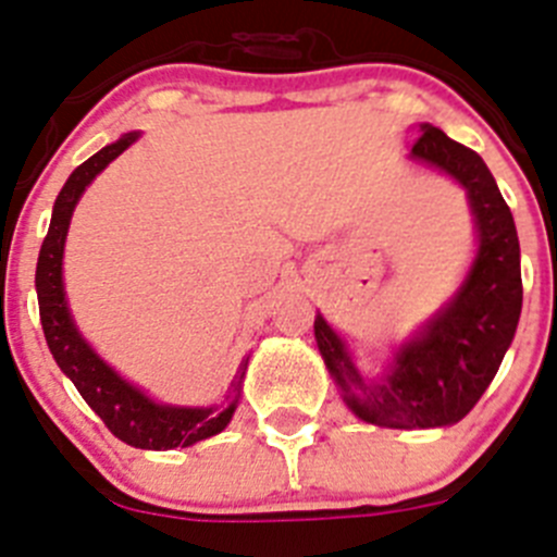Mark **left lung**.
Listing matches in <instances>:
<instances>
[{
    "mask_svg": "<svg viewBox=\"0 0 557 557\" xmlns=\"http://www.w3.org/2000/svg\"><path fill=\"white\" fill-rule=\"evenodd\" d=\"M409 159L467 191L475 258L443 308L393 349L376 376L360 371L349 341L315 315V343L343 404L382 429H443L470 412L506 357L522 313L519 238L511 208L475 150L420 123Z\"/></svg>",
    "mask_w": 557,
    "mask_h": 557,
    "instance_id": "1",
    "label": "left lung"
}]
</instances>
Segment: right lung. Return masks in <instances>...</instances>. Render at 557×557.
Returning <instances> with one entry per match:
<instances>
[{"label":"right lung","mask_w":557,"mask_h":557,"mask_svg":"<svg viewBox=\"0 0 557 557\" xmlns=\"http://www.w3.org/2000/svg\"><path fill=\"white\" fill-rule=\"evenodd\" d=\"M137 139L139 132H128L98 150L96 156H90L85 164H79L74 173L67 175L65 186L57 195L49 233L44 238L38 269H35L40 324H44L46 343H49V351L60 371L76 384L87 407L107 423V429L117 440L143 450L189 448L200 440L225 431V425L231 423L238 407V393H242L249 357H244L242 366H238V373L231 382V393L222 404L178 407V404L153 401L143 387L123 379L103 357H98V351L85 341L74 315H71V308H67L65 280H62V255H65L67 227H71L76 202L85 195L87 186L96 181V175L109 168V161L117 159Z\"/></svg>","instance_id":"right-lung-1"}]
</instances>
